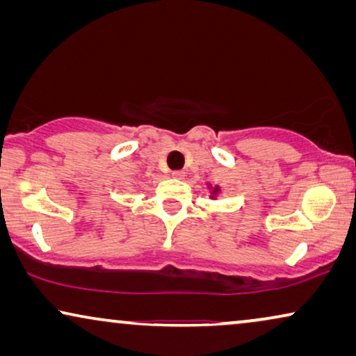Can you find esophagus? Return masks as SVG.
Wrapping results in <instances>:
<instances>
[{
    "instance_id": "esophagus-1",
    "label": "esophagus",
    "mask_w": 356,
    "mask_h": 356,
    "mask_svg": "<svg viewBox=\"0 0 356 356\" xmlns=\"http://www.w3.org/2000/svg\"><path fill=\"white\" fill-rule=\"evenodd\" d=\"M172 177L181 179L184 177V172H183V170H175V172H172Z\"/></svg>"
}]
</instances>
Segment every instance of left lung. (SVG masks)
Returning a JSON list of instances; mask_svg holds the SVG:
<instances>
[{
	"label": "left lung",
	"mask_w": 356,
	"mask_h": 356,
	"mask_svg": "<svg viewBox=\"0 0 356 356\" xmlns=\"http://www.w3.org/2000/svg\"><path fill=\"white\" fill-rule=\"evenodd\" d=\"M207 189L211 191V199H217L218 194L222 193V188L218 184H207Z\"/></svg>",
	"instance_id": "obj_1"
}]
</instances>
